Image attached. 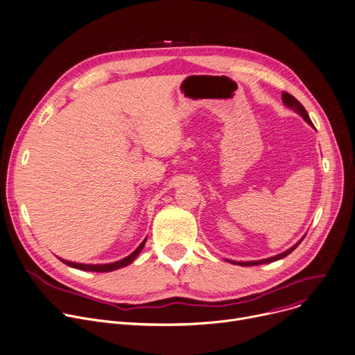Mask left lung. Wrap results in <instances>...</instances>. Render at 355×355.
Listing matches in <instances>:
<instances>
[{"mask_svg":"<svg viewBox=\"0 0 355 355\" xmlns=\"http://www.w3.org/2000/svg\"><path fill=\"white\" fill-rule=\"evenodd\" d=\"M281 98H282V103H284V105H287L288 108H291V110H294L297 114H300L304 120L309 123L310 125H313V123H311V120H310V115H309V112H306V110L302 107V104L295 98V97H293L291 94H288V92H282L281 94ZM305 237V235H304ZM304 237L295 244V245H293L290 250H287V251H284V252H281V254H278V255H274V257H270V258H266V259H259V261H232V259H227L228 263H232V264H237V266H243V267H250V266H261V264H268V263H272V261H277V259H281V258H284V257H287L288 254H291L298 245H300V243L304 240Z\"/></svg>","mask_w":355,"mask_h":355,"instance_id":"obj_1","label":"left lung"}]
</instances>
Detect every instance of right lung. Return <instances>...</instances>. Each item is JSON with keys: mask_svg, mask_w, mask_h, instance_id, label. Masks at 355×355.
I'll return each mask as SVG.
<instances>
[{"mask_svg": "<svg viewBox=\"0 0 355 355\" xmlns=\"http://www.w3.org/2000/svg\"><path fill=\"white\" fill-rule=\"evenodd\" d=\"M146 241L147 239L141 243L137 250L134 252H131L128 257L120 259V261H115V263H110V264H80V263H73V261H67V259H62L60 258L61 261L69 267L73 268H77V270H83V271H92V272H110V271H114V270H118V268H123L128 264H131L134 259L137 258V255L141 252V250L144 248L146 245Z\"/></svg>", "mask_w": 355, "mask_h": 355, "instance_id": "add662e5", "label": "right lung"}]
</instances>
